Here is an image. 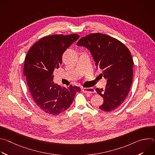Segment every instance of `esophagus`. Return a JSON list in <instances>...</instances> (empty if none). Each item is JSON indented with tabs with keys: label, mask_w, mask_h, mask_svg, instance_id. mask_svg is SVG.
<instances>
[{
	"label": "esophagus",
	"mask_w": 155,
	"mask_h": 155,
	"mask_svg": "<svg viewBox=\"0 0 155 155\" xmlns=\"http://www.w3.org/2000/svg\"><path fill=\"white\" fill-rule=\"evenodd\" d=\"M83 91L84 93H87L90 94H93L95 93V90L93 87H84L83 88Z\"/></svg>",
	"instance_id": "esophagus-1"
}]
</instances>
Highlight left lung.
<instances>
[{
    "label": "left lung",
    "instance_id": "obj_1",
    "mask_svg": "<svg viewBox=\"0 0 155 155\" xmlns=\"http://www.w3.org/2000/svg\"><path fill=\"white\" fill-rule=\"evenodd\" d=\"M77 45L90 51L96 66L107 79L104 90H96L104 99L99 108L105 112L115 110L123 103L132 84L134 62L130 51L118 39L101 33L87 35Z\"/></svg>",
    "mask_w": 155,
    "mask_h": 155
}]
</instances>
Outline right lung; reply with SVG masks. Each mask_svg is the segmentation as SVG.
Wrapping results in <instances>:
<instances>
[{
    "mask_svg": "<svg viewBox=\"0 0 155 155\" xmlns=\"http://www.w3.org/2000/svg\"><path fill=\"white\" fill-rule=\"evenodd\" d=\"M79 35L72 34L44 37L28 51L24 64V75L37 105L47 114L58 115L72 104L78 86L62 87L53 81L54 69L62 63L64 52L77 40Z\"/></svg>",
    "mask_w": 155,
    "mask_h": 155,
    "instance_id": "right-lung-1",
    "label": "right lung"
}]
</instances>
